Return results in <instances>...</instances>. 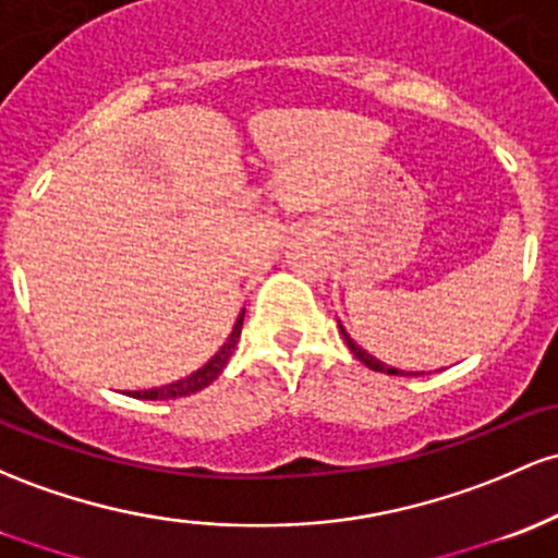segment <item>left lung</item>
Wrapping results in <instances>:
<instances>
[{
  "mask_svg": "<svg viewBox=\"0 0 558 558\" xmlns=\"http://www.w3.org/2000/svg\"><path fill=\"white\" fill-rule=\"evenodd\" d=\"M341 328V336H344V341H347V347L352 349V354L354 357L360 360V363L363 365H368L371 371H378V373H387V376H418V373H410V371H400V368H391V365H387V363H381V360H376L373 357V354H368L365 352L363 347L360 344H354L352 339H349V333L344 330V326H339Z\"/></svg>",
  "mask_w": 558,
  "mask_h": 558,
  "instance_id": "8db88e82",
  "label": "left lung"
}]
</instances>
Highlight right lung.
<instances>
[{
  "label": "right lung",
  "mask_w": 558,
  "mask_h": 558,
  "mask_svg": "<svg viewBox=\"0 0 558 558\" xmlns=\"http://www.w3.org/2000/svg\"><path fill=\"white\" fill-rule=\"evenodd\" d=\"M243 315H246V310H243L241 315H238V320H235V326H232V333L228 336V341H225V344L219 347V352L214 354V357L209 360V363L204 365V368H198L195 373H190V376L180 378V381L167 384V387L143 389V391H130V397H137V400H177V397L195 395V391H201L204 387H209L214 378H217L219 373L225 371V365H228V360L232 357V349H235L238 339H241Z\"/></svg>",
  "instance_id": "add662e5"
}]
</instances>
